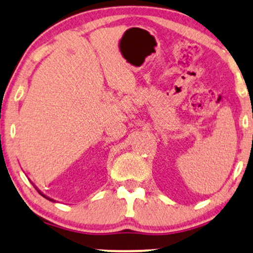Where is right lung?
I'll use <instances>...</instances> for the list:
<instances>
[{"label": "right lung", "mask_w": 253, "mask_h": 253, "mask_svg": "<svg viewBox=\"0 0 253 253\" xmlns=\"http://www.w3.org/2000/svg\"><path fill=\"white\" fill-rule=\"evenodd\" d=\"M34 186H35V185H34ZM35 188H36V186H35ZM36 190H37V191H39V193H40V195H42V196H43V197H44V198H46V199H48V201H51V202H56V201H54V199H52V198H50V197H48V196H45V195H44V193H43L42 191H40V190H39V189H37V188H36Z\"/></svg>", "instance_id": "1"}]
</instances>
